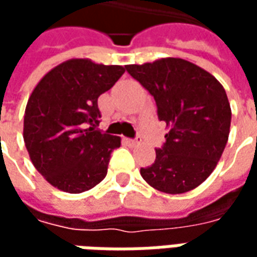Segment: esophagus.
<instances>
[{"instance_id": "esophagus-1", "label": "esophagus", "mask_w": 257, "mask_h": 257, "mask_svg": "<svg viewBox=\"0 0 257 257\" xmlns=\"http://www.w3.org/2000/svg\"><path fill=\"white\" fill-rule=\"evenodd\" d=\"M125 143H126V145H129V146H136V145H139L140 140H138V139H128V138H126V139H125Z\"/></svg>"}]
</instances>
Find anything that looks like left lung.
Here are the masks:
<instances>
[{
	"mask_svg": "<svg viewBox=\"0 0 257 257\" xmlns=\"http://www.w3.org/2000/svg\"><path fill=\"white\" fill-rule=\"evenodd\" d=\"M126 71L154 96L158 118L169 128L154 164L140 169L142 178L167 194L198 187L213 172L228 140L231 108L223 85L180 58L128 64Z\"/></svg>",
	"mask_w": 257,
	"mask_h": 257,
	"instance_id": "1",
	"label": "left lung"
}]
</instances>
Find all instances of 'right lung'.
Segmentation results:
<instances>
[{"label": "right lung", "instance_id": "right-lung-1", "mask_svg": "<svg viewBox=\"0 0 257 257\" xmlns=\"http://www.w3.org/2000/svg\"><path fill=\"white\" fill-rule=\"evenodd\" d=\"M123 73L122 66L70 59L48 71L33 89L23 139L33 165L53 187L79 194L106 178L121 138L96 131L100 122L97 97Z\"/></svg>", "mask_w": 257, "mask_h": 257}]
</instances>
